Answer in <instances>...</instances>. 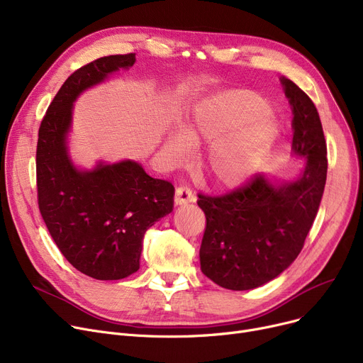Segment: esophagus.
Instances as JSON below:
<instances>
[{"label":"esophagus","mask_w":363,"mask_h":363,"mask_svg":"<svg viewBox=\"0 0 363 363\" xmlns=\"http://www.w3.org/2000/svg\"><path fill=\"white\" fill-rule=\"evenodd\" d=\"M193 201H196V197H194L191 189H189L185 185H181V186L177 188V193H175V203L177 204L182 206V204L193 203Z\"/></svg>","instance_id":"34e87169"}]
</instances>
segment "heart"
Returning <instances> with one entry per match:
<instances>
[{
  "instance_id": "heart-1",
  "label": "heart",
  "mask_w": 363,
  "mask_h": 363,
  "mask_svg": "<svg viewBox=\"0 0 363 363\" xmlns=\"http://www.w3.org/2000/svg\"><path fill=\"white\" fill-rule=\"evenodd\" d=\"M269 106L259 95L230 91L206 100L182 132H170L166 148L174 163H184L192 144L211 143L203 162L216 184L234 186L249 179L277 137Z\"/></svg>"
}]
</instances>
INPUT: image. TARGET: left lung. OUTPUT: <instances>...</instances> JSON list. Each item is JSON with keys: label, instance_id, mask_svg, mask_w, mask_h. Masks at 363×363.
<instances>
[{"label": "left lung", "instance_id": "1", "mask_svg": "<svg viewBox=\"0 0 363 363\" xmlns=\"http://www.w3.org/2000/svg\"><path fill=\"white\" fill-rule=\"evenodd\" d=\"M293 111V152L301 174L274 184L257 174L225 196L199 194L206 215L200 247L201 272L223 289L253 290L296 260L316 218L327 181V143L313 101L293 81L281 78Z\"/></svg>", "mask_w": 363, "mask_h": 363}]
</instances>
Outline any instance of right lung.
I'll use <instances>...</instances> for the list:
<instances>
[{
  "label": "right lung",
  "instance_id": "add662e5",
  "mask_svg": "<svg viewBox=\"0 0 363 363\" xmlns=\"http://www.w3.org/2000/svg\"><path fill=\"white\" fill-rule=\"evenodd\" d=\"M133 63V52L107 55L73 72L38 132L36 186L43 219L73 268L101 281L137 272L145 231L174 208V185L151 178L140 163L100 162L92 170H81L69 156L74 100Z\"/></svg>",
  "mask_w": 363,
  "mask_h": 363
}]
</instances>
